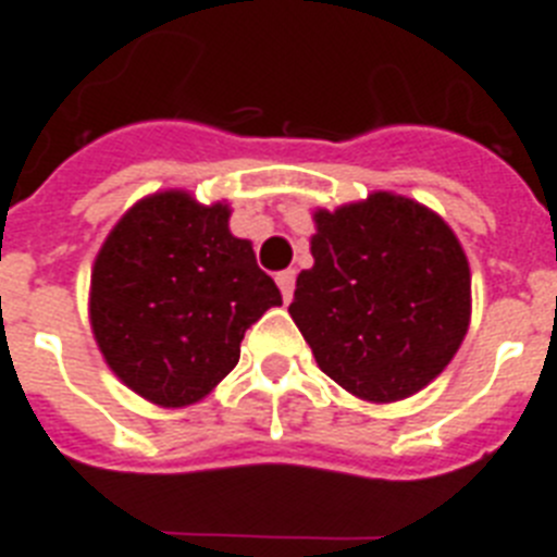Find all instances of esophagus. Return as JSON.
<instances>
[{"label": "esophagus", "mask_w": 557, "mask_h": 557, "mask_svg": "<svg viewBox=\"0 0 557 557\" xmlns=\"http://www.w3.org/2000/svg\"><path fill=\"white\" fill-rule=\"evenodd\" d=\"M294 283H297V271L288 269V271H280L277 274V286L283 292V300H292L294 297Z\"/></svg>", "instance_id": "esophagus-1"}]
</instances>
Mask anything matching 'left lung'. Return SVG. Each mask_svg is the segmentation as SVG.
Returning <instances> with one entry per match:
<instances>
[{
    "label": "left lung",
    "mask_w": 557,
    "mask_h": 557,
    "mask_svg": "<svg viewBox=\"0 0 557 557\" xmlns=\"http://www.w3.org/2000/svg\"><path fill=\"white\" fill-rule=\"evenodd\" d=\"M314 221V265L297 277L288 314L317 366L368 401L422 391L470 325V265L450 226L391 191Z\"/></svg>",
    "instance_id": "obj_1"
}]
</instances>
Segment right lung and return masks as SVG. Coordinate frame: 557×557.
I'll return each instance as SVG.
<instances>
[{
    "instance_id": "add662e5",
    "label": "right lung",
    "mask_w": 557,
    "mask_h": 557,
    "mask_svg": "<svg viewBox=\"0 0 557 557\" xmlns=\"http://www.w3.org/2000/svg\"><path fill=\"white\" fill-rule=\"evenodd\" d=\"M271 306H283V294L251 243L228 232V209L184 191L135 203L92 265L98 348L124 385L163 408L207 396Z\"/></svg>"
}]
</instances>
